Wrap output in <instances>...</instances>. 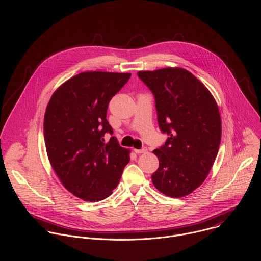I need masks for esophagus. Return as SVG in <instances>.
I'll return each instance as SVG.
<instances>
[{"instance_id":"esophagus-1","label":"esophagus","mask_w":261,"mask_h":261,"mask_svg":"<svg viewBox=\"0 0 261 261\" xmlns=\"http://www.w3.org/2000/svg\"><path fill=\"white\" fill-rule=\"evenodd\" d=\"M134 152L136 154H142V153H146L147 148L146 147H141V148H134Z\"/></svg>"}]
</instances>
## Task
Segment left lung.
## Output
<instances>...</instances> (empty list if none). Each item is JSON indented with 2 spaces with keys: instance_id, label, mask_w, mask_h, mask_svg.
Instances as JSON below:
<instances>
[{
  "instance_id": "1",
  "label": "left lung",
  "mask_w": 261,
  "mask_h": 261,
  "mask_svg": "<svg viewBox=\"0 0 261 261\" xmlns=\"http://www.w3.org/2000/svg\"><path fill=\"white\" fill-rule=\"evenodd\" d=\"M138 77L154 95L157 119L168 138L154 150L159 168L155 187L170 197L192 193L203 182L221 142V118L210 91L181 68L139 71Z\"/></svg>"
}]
</instances>
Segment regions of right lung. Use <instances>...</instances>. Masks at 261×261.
Listing matches in <instances>:
<instances>
[{
  "instance_id": "right-lung-1",
  "label": "right lung",
  "mask_w": 261,
  "mask_h": 261,
  "mask_svg": "<svg viewBox=\"0 0 261 261\" xmlns=\"http://www.w3.org/2000/svg\"><path fill=\"white\" fill-rule=\"evenodd\" d=\"M130 73L83 72L51 96L44 116L49 162L64 187L86 201L108 197L130 161L106 119L109 101L129 81Z\"/></svg>"
}]
</instances>
